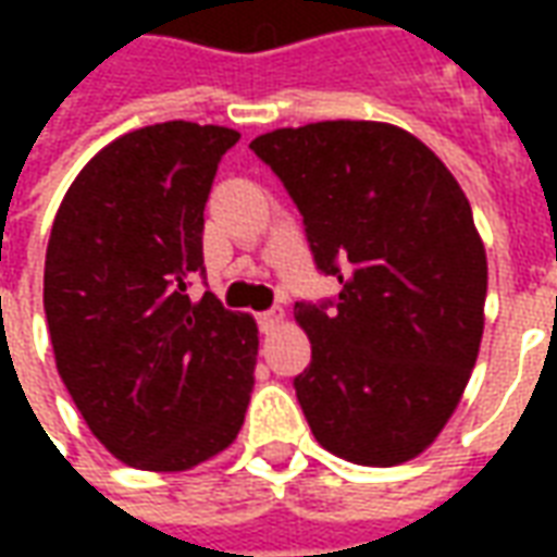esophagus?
Segmentation results:
<instances>
[{
	"label": "esophagus",
	"mask_w": 557,
	"mask_h": 557,
	"mask_svg": "<svg viewBox=\"0 0 557 557\" xmlns=\"http://www.w3.org/2000/svg\"><path fill=\"white\" fill-rule=\"evenodd\" d=\"M256 319H259V327L268 334V331H274L283 322V310H265V313H259Z\"/></svg>",
	"instance_id": "esophagus-1"
}]
</instances>
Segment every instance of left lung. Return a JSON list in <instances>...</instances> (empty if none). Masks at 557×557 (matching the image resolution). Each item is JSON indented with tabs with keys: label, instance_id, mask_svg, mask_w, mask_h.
<instances>
[{
	"label": "left lung",
	"instance_id": "1",
	"mask_svg": "<svg viewBox=\"0 0 557 557\" xmlns=\"http://www.w3.org/2000/svg\"><path fill=\"white\" fill-rule=\"evenodd\" d=\"M304 218L337 301L295 304L313 361L295 394L315 442L358 466L423 454L483 337L486 250L435 151L385 122L280 127L250 143Z\"/></svg>",
	"mask_w": 557,
	"mask_h": 557
}]
</instances>
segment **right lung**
<instances>
[{
    "label": "right lung",
    "instance_id": "right-lung-1",
    "mask_svg": "<svg viewBox=\"0 0 557 557\" xmlns=\"http://www.w3.org/2000/svg\"><path fill=\"white\" fill-rule=\"evenodd\" d=\"M238 131L163 122L113 139L55 211L44 313L55 370L91 435L125 466L187 471L226 450L253 391V315L206 292L202 226Z\"/></svg>",
    "mask_w": 557,
    "mask_h": 557
}]
</instances>
